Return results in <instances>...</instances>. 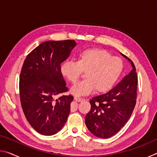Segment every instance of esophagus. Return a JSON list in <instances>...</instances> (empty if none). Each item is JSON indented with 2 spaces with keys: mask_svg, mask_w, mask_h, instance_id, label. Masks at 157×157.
Instances as JSON below:
<instances>
[{
  "mask_svg": "<svg viewBox=\"0 0 157 157\" xmlns=\"http://www.w3.org/2000/svg\"><path fill=\"white\" fill-rule=\"evenodd\" d=\"M75 100L76 101H78V102H82V101H84V98H79V97H75Z\"/></svg>",
  "mask_w": 157,
  "mask_h": 157,
  "instance_id": "esophagus-1",
  "label": "esophagus"
}]
</instances>
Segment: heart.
Returning <instances> with one entry per match:
<instances>
[{"mask_svg": "<svg viewBox=\"0 0 157 157\" xmlns=\"http://www.w3.org/2000/svg\"><path fill=\"white\" fill-rule=\"evenodd\" d=\"M123 70V61L118 57L111 56L105 50L88 48L77 56V62L66 60L61 65L60 71L63 78L75 84L82 73L86 72L84 79L71 89L75 95L107 92L113 88Z\"/></svg>", "mask_w": 157, "mask_h": 157, "instance_id": "obj_1", "label": "heart"}]
</instances>
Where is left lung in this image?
Returning a JSON list of instances; mask_svg holds the SVG:
<instances>
[{"label":"left lung","mask_w":157,"mask_h":157,"mask_svg":"<svg viewBox=\"0 0 157 157\" xmlns=\"http://www.w3.org/2000/svg\"><path fill=\"white\" fill-rule=\"evenodd\" d=\"M132 71L107 94L90 100L91 110L85 117L87 128L94 136L107 139L120 131L131 116L136 102L138 78L131 59Z\"/></svg>","instance_id":"left-lung-1"}]
</instances>
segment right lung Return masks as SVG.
Returning <instances> with one entry per match:
<instances>
[{
    "label": "right lung",
    "instance_id": "1",
    "mask_svg": "<svg viewBox=\"0 0 157 157\" xmlns=\"http://www.w3.org/2000/svg\"><path fill=\"white\" fill-rule=\"evenodd\" d=\"M76 43L74 40L48 41L26 57L19 78L20 99L28 123L45 136L59 132L71 111L73 95H55L68 91L60 71Z\"/></svg>",
    "mask_w": 157,
    "mask_h": 157
}]
</instances>
